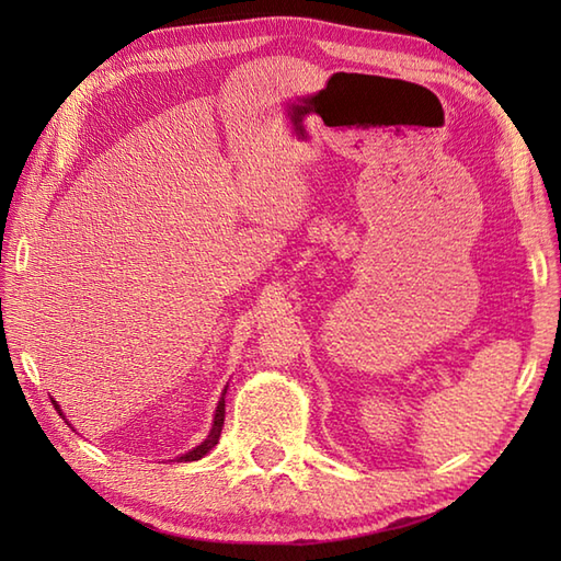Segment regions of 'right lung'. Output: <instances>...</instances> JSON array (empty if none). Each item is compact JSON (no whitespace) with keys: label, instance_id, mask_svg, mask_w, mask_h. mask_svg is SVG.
I'll return each mask as SVG.
<instances>
[{"label":"right lung","instance_id":"add662e5","mask_svg":"<svg viewBox=\"0 0 561 561\" xmlns=\"http://www.w3.org/2000/svg\"><path fill=\"white\" fill-rule=\"evenodd\" d=\"M229 388V386H226ZM226 388L221 390V398H219V402H217V410H214V422H211V428H209V434H207V438L202 440L199 446H195L193 450H187V453H183V456H178L175 460L178 462H190V460H199V458H205L207 453L219 444V436H221V426H224V414H226V410H224V396H226ZM53 404H55V410L62 414V420H65V412L59 410V404L53 400Z\"/></svg>","mask_w":561,"mask_h":561}]
</instances>
